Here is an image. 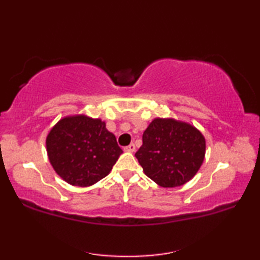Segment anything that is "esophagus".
I'll return each instance as SVG.
<instances>
[{
  "label": "esophagus",
  "instance_id": "1",
  "mask_svg": "<svg viewBox=\"0 0 260 260\" xmlns=\"http://www.w3.org/2000/svg\"><path fill=\"white\" fill-rule=\"evenodd\" d=\"M125 152H128V153H133V152H135V145L134 144H131V145H128V146H126L125 148Z\"/></svg>",
  "mask_w": 260,
  "mask_h": 260
}]
</instances>
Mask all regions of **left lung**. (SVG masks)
<instances>
[{
	"instance_id": "obj_1",
	"label": "left lung",
	"mask_w": 260,
	"mask_h": 260,
	"mask_svg": "<svg viewBox=\"0 0 260 260\" xmlns=\"http://www.w3.org/2000/svg\"><path fill=\"white\" fill-rule=\"evenodd\" d=\"M135 156L145 175L162 187L194 178L206 156V139L196 126L175 118H154Z\"/></svg>"
}]
</instances>
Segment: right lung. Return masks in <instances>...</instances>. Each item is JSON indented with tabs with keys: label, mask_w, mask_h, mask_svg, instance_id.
<instances>
[{
	"label": "right lung",
	"mask_w": 260,
	"mask_h": 260,
	"mask_svg": "<svg viewBox=\"0 0 260 260\" xmlns=\"http://www.w3.org/2000/svg\"><path fill=\"white\" fill-rule=\"evenodd\" d=\"M49 162L56 173L74 186L97 183L112 171L121 148L101 118L85 114L64 116L46 139Z\"/></svg>",
	"instance_id": "add662e5"
}]
</instances>
